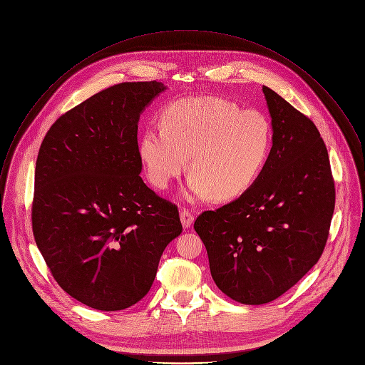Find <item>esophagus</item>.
<instances>
[{"label": "esophagus", "mask_w": 365, "mask_h": 365, "mask_svg": "<svg viewBox=\"0 0 365 365\" xmlns=\"http://www.w3.org/2000/svg\"><path fill=\"white\" fill-rule=\"evenodd\" d=\"M180 218H181V225H182L184 229L191 227L192 223H194V215L188 210H182L180 212Z\"/></svg>", "instance_id": "esophagus-1"}]
</instances>
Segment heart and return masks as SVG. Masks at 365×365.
Wrapping results in <instances>:
<instances>
[{
    "label": "heart",
    "mask_w": 365,
    "mask_h": 365,
    "mask_svg": "<svg viewBox=\"0 0 365 365\" xmlns=\"http://www.w3.org/2000/svg\"><path fill=\"white\" fill-rule=\"evenodd\" d=\"M161 126L139 138L138 155L151 184L165 190L187 165L192 198L232 200L262 174L272 151V125L257 109L222 98H187L171 103Z\"/></svg>",
    "instance_id": "b5f03b06"
}]
</instances>
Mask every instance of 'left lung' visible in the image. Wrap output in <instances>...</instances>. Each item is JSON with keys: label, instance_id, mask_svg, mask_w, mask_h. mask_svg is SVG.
Instances as JSON below:
<instances>
[{"label": "left lung", "instance_id": "obj_1", "mask_svg": "<svg viewBox=\"0 0 365 365\" xmlns=\"http://www.w3.org/2000/svg\"><path fill=\"white\" fill-rule=\"evenodd\" d=\"M263 93L273 145L262 174L237 200L194 223L217 287L245 305L274 301L315 266L335 207L319 130L272 89Z\"/></svg>", "mask_w": 365, "mask_h": 365}]
</instances>
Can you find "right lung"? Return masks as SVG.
Here are the masks:
<instances>
[{"label": "right lung", "mask_w": 365, "mask_h": 365, "mask_svg": "<svg viewBox=\"0 0 365 365\" xmlns=\"http://www.w3.org/2000/svg\"><path fill=\"white\" fill-rule=\"evenodd\" d=\"M165 89L157 81L108 88L60 116L41 142L34 239L60 287L93 309L139 302L182 232L175 204L139 177V116Z\"/></svg>", "instance_id": "obj_1"}]
</instances>
